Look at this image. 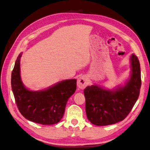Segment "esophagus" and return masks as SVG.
Masks as SVG:
<instances>
[{
    "instance_id": "esophagus-1",
    "label": "esophagus",
    "mask_w": 150,
    "mask_h": 150,
    "mask_svg": "<svg viewBox=\"0 0 150 150\" xmlns=\"http://www.w3.org/2000/svg\"><path fill=\"white\" fill-rule=\"evenodd\" d=\"M88 85V80L85 76H81L77 80V86L81 89H83Z\"/></svg>"
}]
</instances>
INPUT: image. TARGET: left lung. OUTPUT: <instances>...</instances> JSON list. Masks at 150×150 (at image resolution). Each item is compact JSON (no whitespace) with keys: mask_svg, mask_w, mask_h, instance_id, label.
Here are the masks:
<instances>
[{"mask_svg":"<svg viewBox=\"0 0 150 150\" xmlns=\"http://www.w3.org/2000/svg\"><path fill=\"white\" fill-rule=\"evenodd\" d=\"M130 62L131 76L124 87L112 91L93 85L84 89L87 117L93 124H114L124 120L132 110L139 98L141 79L139 61L134 54Z\"/></svg>","mask_w":150,"mask_h":150,"instance_id":"obj_1","label":"left lung"}]
</instances>
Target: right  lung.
Masks as SVG:
<instances>
[{
	"label": "right lung",
	"instance_id": "1",
	"mask_svg": "<svg viewBox=\"0 0 150 150\" xmlns=\"http://www.w3.org/2000/svg\"><path fill=\"white\" fill-rule=\"evenodd\" d=\"M19 54L11 74V87L18 108L28 120L42 125H52L63 118L69 98L76 89V80H65L47 90L32 91L22 83Z\"/></svg>",
	"mask_w": 150,
	"mask_h": 150
}]
</instances>
